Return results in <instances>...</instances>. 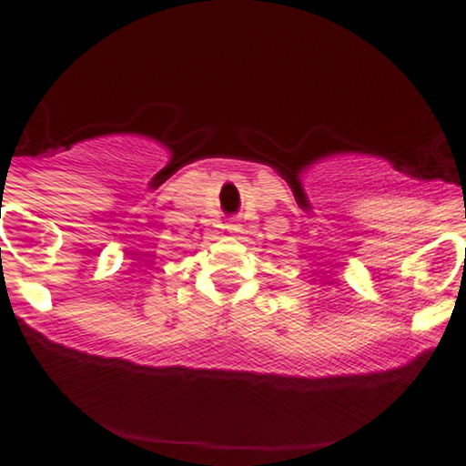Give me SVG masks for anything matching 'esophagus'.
Returning a JSON list of instances; mask_svg holds the SVG:
<instances>
[{
	"mask_svg": "<svg viewBox=\"0 0 466 466\" xmlns=\"http://www.w3.org/2000/svg\"><path fill=\"white\" fill-rule=\"evenodd\" d=\"M226 229H228L229 234H238L240 232V226H238V223H228Z\"/></svg>",
	"mask_w": 466,
	"mask_h": 466,
	"instance_id": "obj_1",
	"label": "esophagus"
}]
</instances>
